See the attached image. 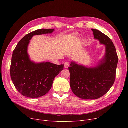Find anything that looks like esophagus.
<instances>
[{"instance_id":"34e87169","label":"esophagus","mask_w":128,"mask_h":128,"mask_svg":"<svg viewBox=\"0 0 128 128\" xmlns=\"http://www.w3.org/2000/svg\"><path fill=\"white\" fill-rule=\"evenodd\" d=\"M69 66V62H66L64 63V67L65 68H68Z\"/></svg>"}]
</instances>
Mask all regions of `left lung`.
<instances>
[{"mask_svg":"<svg viewBox=\"0 0 128 128\" xmlns=\"http://www.w3.org/2000/svg\"><path fill=\"white\" fill-rule=\"evenodd\" d=\"M94 38L105 46L104 58L95 67H87L71 62L68 68L70 85L77 97L83 99H97L113 86L116 76L118 56L112 40L101 31L92 29Z\"/></svg>","mask_w":128,"mask_h":128,"instance_id":"left-lung-1","label":"left lung"}]
</instances>
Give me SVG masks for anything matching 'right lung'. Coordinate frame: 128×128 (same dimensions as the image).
Masks as SVG:
<instances>
[{
  "label": "right lung",
  "instance_id": "add662e5",
  "mask_svg": "<svg viewBox=\"0 0 128 128\" xmlns=\"http://www.w3.org/2000/svg\"><path fill=\"white\" fill-rule=\"evenodd\" d=\"M54 29H38L26 35L14 48L10 68L12 82L20 94L32 98L42 97L50 90L55 77L64 69V64L50 62L35 63L31 61L27 52L28 46L35 35L52 33Z\"/></svg>",
  "mask_w": 128,
  "mask_h": 128
}]
</instances>
